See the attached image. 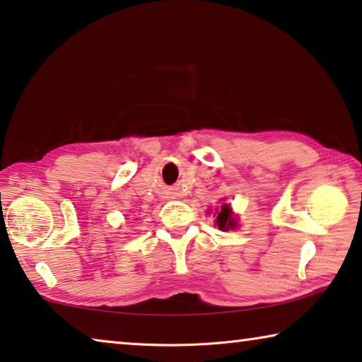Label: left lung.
I'll list each match as a JSON object with an SVG mask.
<instances>
[{
    "label": "left lung",
    "instance_id": "8db88e82",
    "mask_svg": "<svg viewBox=\"0 0 362 362\" xmlns=\"http://www.w3.org/2000/svg\"><path fill=\"white\" fill-rule=\"evenodd\" d=\"M216 224L218 228H220L221 230H228V229H234L235 228V221L233 218V211H230V209L228 205H223L221 206V211L218 213L216 216Z\"/></svg>",
    "mask_w": 362,
    "mask_h": 362
}]
</instances>
